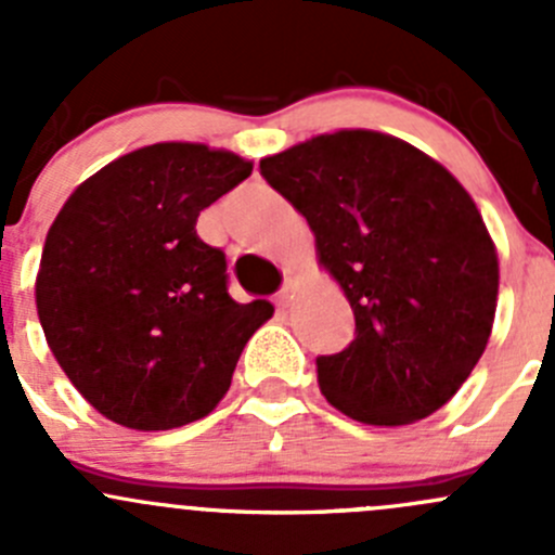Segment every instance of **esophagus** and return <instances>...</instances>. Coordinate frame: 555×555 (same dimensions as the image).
<instances>
[{
    "label": "esophagus",
    "instance_id": "34e87169",
    "mask_svg": "<svg viewBox=\"0 0 555 555\" xmlns=\"http://www.w3.org/2000/svg\"><path fill=\"white\" fill-rule=\"evenodd\" d=\"M295 289H298V284H295L293 279H287V282H284V287L279 289V295H276L279 309H289V304L295 300Z\"/></svg>",
    "mask_w": 555,
    "mask_h": 555
}]
</instances>
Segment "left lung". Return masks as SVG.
I'll list each match as a JSON object with an SVG mask.
<instances>
[{
    "mask_svg": "<svg viewBox=\"0 0 555 555\" xmlns=\"http://www.w3.org/2000/svg\"><path fill=\"white\" fill-rule=\"evenodd\" d=\"M309 222L319 266L354 311V340L317 360L333 408L373 427L433 416L478 365L500 293L486 222L449 169L365 128L260 160Z\"/></svg>",
    "mask_w": 555,
    "mask_h": 555,
    "instance_id": "left-lung-1",
    "label": "left lung"
}]
</instances>
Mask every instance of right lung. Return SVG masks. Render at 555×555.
<instances>
[{"label":"right lung","mask_w":555,"mask_h":555,"mask_svg":"<svg viewBox=\"0 0 555 555\" xmlns=\"http://www.w3.org/2000/svg\"><path fill=\"white\" fill-rule=\"evenodd\" d=\"M251 160L195 142L133 150L88 177L44 238L37 313L82 397L128 429H173L225 397L268 300L228 295L225 255L195 222Z\"/></svg>","instance_id":"1"}]
</instances>
